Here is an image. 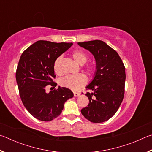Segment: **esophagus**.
Segmentation results:
<instances>
[{"mask_svg": "<svg viewBox=\"0 0 152 152\" xmlns=\"http://www.w3.org/2000/svg\"><path fill=\"white\" fill-rule=\"evenodd\" d=\"M80 94V92H74V96H79V95Z\"/></svg>", "mask_w": 152, "mask_h": 152, "instance_id": "obj_1", "label": "esophagus"}]
</instances>
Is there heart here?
<instances>
[{
  "label": "heart",
  "instance_id": "heart-1",
  "mask_svg": "<svg viewBox=\"0 0 152 152\" xmlns=\"http://www.w3.org/2000/svg\"><path fill=\"white\" fill-rule=\"evenodd\" d=\"M72 56L74 60L78 64H85L88 60V55L85 51L81 50H77L72 53ZM62 61V57L59 56L53 62V71L57 75L62 74L63 72L61 68V63ZM85 70L88 75L91 76L95 71V66L92 64H89L85 67ZM87 82V77L84 74H74V75H68L60 80V84L63 87L69 88L72 91H77L82 86L85 85Z\"/></svg>",
  "mask_w": 152,
  "mask_h": 152
}]
</instances>
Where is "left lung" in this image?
<instances>
[{"label": "left lung", "instance_id": "left-lung-1", "mask_svg": "<svg viewBox=\"0 0 152 152\" xmlns=\"http://www.w3.org/2000/svg\"><path fill=\"white\" fill-rule=\"evenodd\" d=\"M78 44L94 55L96 72L86 90L89 99L81 110L86 119L92 123H102L110 119L119 109L125 93V68L115 50L101 40L78 42Z\"/></svg>", "mask_w": 152, "mask_h": 152}]
</instances>
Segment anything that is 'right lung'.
<instances>
[{
  "mask_svg": "<svg viewBox=\"0 0 152 152\" xmlns=\"http://www.w3.org/2000/svg\"><path fill=\"white\" fill-rule=\"evenodd\" d=\"M72 43H55L40 40L26 49L18 64L16 80L23 104L32 116L43 121H50L61 114L64 104L72 98L73 92L65 87H58L49 93L48 85L55 88L53 62L70 48Z\"/></svg>",
  "mask_w": 152,
  "mask_h": 152,
  "instance_id": "right-lung-1",
  "label": "right lung"
}]
</instances>
